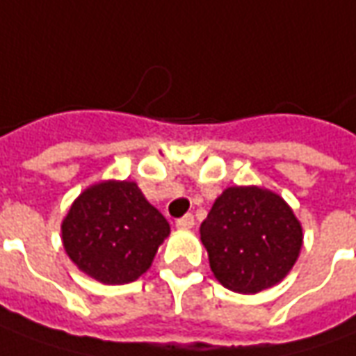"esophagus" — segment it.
Instances as JSON below:
<instances>
[{"mask_svg": "<svg viewBox=\"0 0 356 356\" xmlns=\"http://www.w3.org/2000/svg\"><path fill=\"white\" fill-rule=\"evenodd\" d=\"M175 225H177L179 229H191V227H195V216L193 213H185L183 218H179L175 221Z\"/></svg>", "mask_w": 356, "mask_h": 356, "instance_id": "obj_1", "label": "esophagus"}]
</instances>
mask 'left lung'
Returning <instances> with one entry per match:
<instances>
[{
	"mask_svg": "<svg viewBox=\"0 0 356 356\" xmlns=\"http://www.w3.org/2000/svg\"><path fill=\"white\" fill-rule=\"evenodd\" d=\"M200 238L223 287L258 293L289 273L302 229L282 196L258 186H229L202 221Z\"/></svg>",
	"mask_w": 356,
	"mask_h": 356,
	"instance_id": "1",
	"label": "left lung"
}]
</instances>
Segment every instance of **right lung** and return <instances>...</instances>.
<instances>
[{
    "label": "right lung",
    "mask_w": 356,
    "mask_h": 356,
    "mask_svg": "<svg viewBox=\"0 0 356 356\" xmlns=\"http://www.w3.org/2000/svg\"><path fill=\"white\" fill-rule=\"evenodd\" d=\"M63 247L79 270L108 285L135 282L170 235V223L136 183L106 181L86 188L61 225Z\"/></svg>",
    "instance_id": "obj_1"
}]
</instances>
